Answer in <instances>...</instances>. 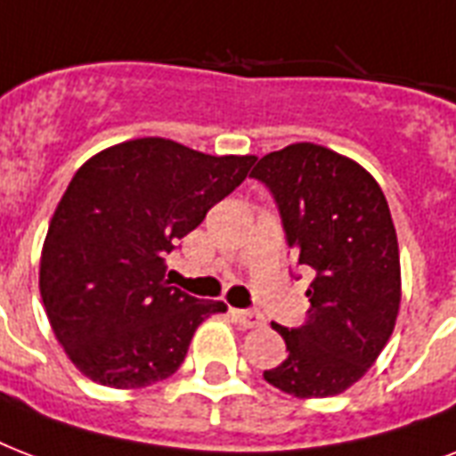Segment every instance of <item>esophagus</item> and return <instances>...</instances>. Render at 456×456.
Returning a JSON list of instances; mask_svg holds the SVG:
<instances>
[{"label": "esophagus", "instance_id": "34e87169", "mask_svg": "<svg viewBox=\"0 0 456 456\" xmlns=\"http://www.w3.org/2000/svg\"><path fill=\"white\" fill-rule=\"evenodd\" d=\"M232 317L246 329H260L265 326V317L257 310H232Z\"/></svg>", "mask_w": 456, "mask_h": 456}]
</instances>
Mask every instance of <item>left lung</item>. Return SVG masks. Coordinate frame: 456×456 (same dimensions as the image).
I'll list each match as a JSON object with an SVG mask.
<instances>
[{
    "mask_svg": "<svg viewBox=\"0 0 456 456\" xmlns=\"http://www.w3.org/2000/svg\"><path fill=\"white\" fill-rule=\"evenodd\" d=\"M250 177L272 191L286 241L312 274L307 322L274 324L289 357L265 381L296 397L338 395L395 329L403 293L388 200L360 163L310 142L267 153Z\"/></svg>",
    "mask_w": 456,
    "mask_h": 456,
    "instance_id": "1",
    "label": "left lung"
}]
</instances>
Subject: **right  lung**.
Returning <instances> with one entry per match:
<instances>
[{
    "mask_svg": "<svg viewBox=\"0 0 456 456\" xmlns=\"http://www.w3.org/2000/svg\"><path fill=\"white\" fill-rule=\"evenodd\" d=\"M253 163L144 137L75 172L42 246L39 293L53 336L87 379L120 390L163 381L200 322L227 312L165 281V256Z\"/></svg>",
    "mask_w": 456,
    "mask_h": 456,
    "instance_id": "obj_1",
    "label": "right lung"
}]
</instances>
